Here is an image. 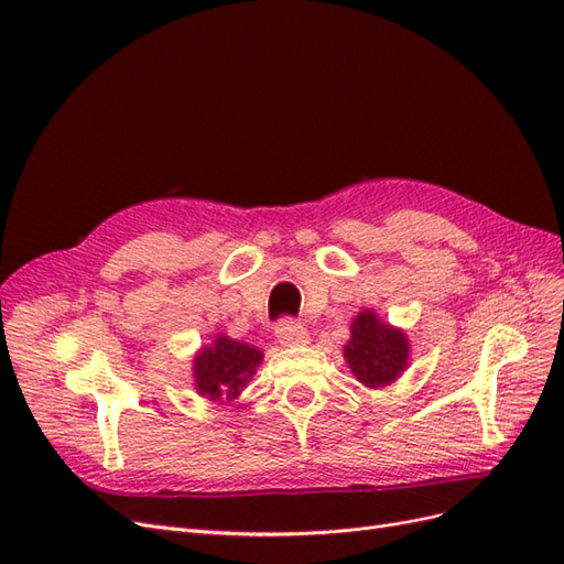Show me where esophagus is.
<instances>
[{
  "label": "esophagus",
  "instance_id": "esophagus-1",
  "mask_svg": "<svg viewBox=\"0 0 564 564\" xmlns=\"http://www.w3.org/2000/svg\"><path fill=\"white\" fill-rule=\"evenodd\" d=\"M275 336H278V344L282 346H299L308 340V332L301 322L292 319V317H284L275 324Z\"/></svg>",
  "mask_w": 564,
  "mask_h": 564
}]
</instances>
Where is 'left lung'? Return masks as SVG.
I'll list each match as a JSON object with an SVG mask.
<instances>
[{"label":"left lung","mask_w":564,"mask_h":564,"mask_svg":"<svg viewBox=\"0 0 564 564\" xmlns=\"http://www.w3.org/2000/svg\"><path fill=\"white\" fill-rule=\"evenodd\" d=\"M344 355L357 381L367 388H383L406 367L409 340L400 329H392L371 311H365L350 324V340Z\"/></svg>","instance_id":"left-lung-1"}]
</instances>
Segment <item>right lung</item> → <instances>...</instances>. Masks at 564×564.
I'll return each mask as SVG.
<instances>
[{
  "instance_id": "add662e5",
  "label": "right lung",
  "mask_w": 564,
  "mask_h": 564,
  "mask_svg": "<svg viewBox=\"0 0 564 564\" xmlns=\"http://www.w3.org/2000/svg\"><path fill=\"white\" fill-rule=\"evenodd\" d=\"M261 357L259 348H249L240 340L218 336L212 348H204L195 357L197 392L209 400H218L220 395L237 398L256 365H261Z\"/></svg>"
}]
</instances>
